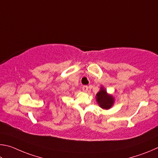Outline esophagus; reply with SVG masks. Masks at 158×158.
<instances>
[{"instance_id": "esophagus-1", "label": "esophagus", "mask_w": 158, "mask_h": 158, "mask_svg": "<svg viewBox=\"0 0 158 158\" xmlns=\"http://www.w3.org/2000/svg\"><path fill=\"white\" fill-rule=\"evenodd\" d=\"M82 91H83V92H87L88 91V87L87 86V85H84V86H82Z\"/></svg>"}]
</instances>
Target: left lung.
<instances>
[{
    "mask_svg": "<svg viewBox=\"0 0 158 158\" xmlns=\"http://www.w3.org/2000/svg\"><path fill=\"white\" fill-rule=\"evenodd\" d=\"M96 101L101 107L103 109H110L114 103V98L111 95L107 94V92L101 87V89L96 94Z\"/></svg>",
    "mask_w": 158,
    "mask_h": 158,
    "instance_id": "1",
    "label": "left lung"
}]
</instances>
